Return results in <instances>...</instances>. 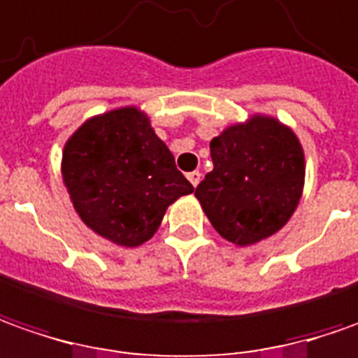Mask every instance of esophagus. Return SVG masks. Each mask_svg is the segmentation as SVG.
Instances as JSON below:
<instances>
[{"mask_svg":"<svg viewBox=\"0 0 358 358\" xmlns=\"http://www.w3.org/2000/svg\"><path fill=\"white\" fill-rule=\"evenodd\" d=\"M188 180L192 182V186L196 188V186L199 184V180H201V172H199V170H194V172H189Z\"/></svg>","mask_w":358,"mask_h":358,"instance_id":"esophagus-1","label":"esophagus"}]
</instances>
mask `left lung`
I'll return each instance as SVG.
<instances>
[{
	"label": "left lung",
	"instance_id": "obj_1",
	"mask_svg": "<svg viewBox=\"0 0 358 358\" xmlns=\"http://www.w3.org/2000/svg\"><path fill=\"white\" fill-rule=\"evenodd\" d=\"M213 170L196 188L213 229L247 247L280 231L298 208L306 160L294 131L252 115L210 143Z\"/></svg>",
	"mask_w": 358,
	"mask_h": 358
}]
</instances>
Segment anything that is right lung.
Masks as SVG:
<instances>
[{
	"label": "right lung",
	"instance_id": "add662e5",
	"mask_svg": "<svg viewBox=\"0 0 358 358\" xmlns=\"http://www.w3.org/2000/svg\"><path fill=\"white\" fill-rule=\"evenodd\" d=\"M62 178L80 220L121 247L148 241L194 186L137 108L87 119L62 152Z\"/></svg>",
	"mask_w": 358,
	"mask_h": 358
}]
</instances>
